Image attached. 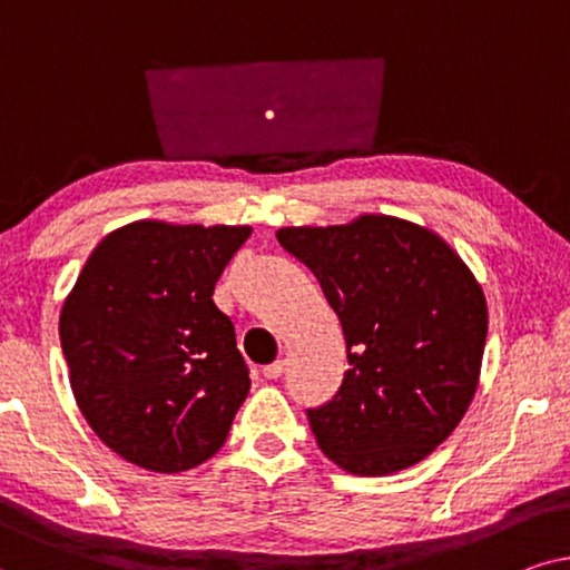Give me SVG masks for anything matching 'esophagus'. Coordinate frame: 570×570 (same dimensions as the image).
<instances>
[{
    "label": "esophagus",
    "mask_w": 570,
    "mask_h": 570,
    "mask_svg": "<svg viewBox=\"0 0 570 570\" xmlns=\"http://www.w3.org/2000/svg\"><path fill=\"white\" fill-rule=\"evenodd\" d=\"M263 375L268 377V381H278L281 375H284V362L281 360H276V362H271V364H265L263 367Z\"/></svg>",
    "instance_id": "esophagus-1"
}]
</instances>
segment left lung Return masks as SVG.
Here are the masks:
<instances>
[{
    "instance_id": "8db88e82",
    "label": "left lung",
    "mask_w": 570,
    "mask_h": 570,
    "mask_svg": "<svg viewBox=\"0 0 570 570\" xmlns=\"http://www.w3.org/2000/svg\"><path fill=\"white\" fill-rule=\"evenodd\" d=\"M276 239L313 271L346 338L344 383L307 409L321 451L362 476L430 456L480 383L488 305L474 273L435 232L393 216L286 226Z\"/></svg>"
}]
</instances>
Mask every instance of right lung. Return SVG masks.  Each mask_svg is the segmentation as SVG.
<instances>
[{
    "label": "right lung",
    "instance_id": "add662e5",
    "mask_svg": "<svg viewBox=\"0 0 570 570\" xmlns=\"http://www.w3.org/2000/svg\"><path fill=\"white\" fill-rule=\"evenodd\" d=\"M249 234L135 222L82 265L59 315L62 354L82 416L130 464L185 472L229 435L249 373L214 289Z\"/></svg>",
    "mask_w": 570,
    "mask_h": 570
}]
</instances>
